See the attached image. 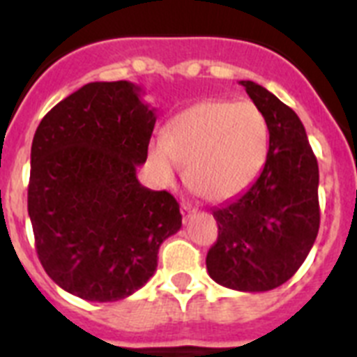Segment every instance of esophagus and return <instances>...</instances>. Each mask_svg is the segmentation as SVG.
<instances>
[{
	"mask_svg": "<svg viewBox=\"0 0 357 357\" xmlns=\"http://www.w3.org/2000/svg\"><path fill=\"white\" fill-rule=\"evenodd\" d=\"M181 213H182V218H184V222H185V220H190L193 215H197V209L191 208L190 204H182Z\"/></svg>",
	"mask_w": 357,
	"mask_h": 357,
	"instance_id": "34e87169",
	"label": "esophagus"
}]
</instances>
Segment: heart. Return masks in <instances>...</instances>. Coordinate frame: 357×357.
Listing matches in <instances>:
<instances>
[{
  "label": "heart",
  "mask_w": 357,
  "mask_h": 357,
  "mask_svg": "<svg viewBox=\"0 0 357 357\" xmlns=\"http://www.w3.org/2000/svg\"><path fill=\"white\" fill-rule=\"evenodd\" d=\"M269 126L255 102L202 100L169 121L166 137L149 144V162L162 182H173L188 162L195 193L213 202L248 190L267 160Z\"/></svg>",
  "instance_id": "b5f03b06"
}]
</instances>
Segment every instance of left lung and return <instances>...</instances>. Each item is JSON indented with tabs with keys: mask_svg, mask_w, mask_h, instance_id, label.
Instances as JSON below:
<instances>
[{
	"mask_svg": "<svg viewBox=\"0 0 357 357\" xmlns=\"http://www.w3.org/2000/svg\"><path fill=\"white\" fill-rule=\"evenodd\" d=\"M240 84L266 115L269 151L251 188L213 209L218 238L206 266L224 287L264 292L300 269L318 236L319 172L300 117L260 84Z\"/></svg>",
	"mask_w": 357,
	"mask_h": 357,
	"instance_id": "obj_1",
	"label": "left lung"
}]
</instances>
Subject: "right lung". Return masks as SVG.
Instances as JSON below:
<instances>
[{"label":"right lung","mask_w":357,"mask_h":357,"mask_svg":"<svg viewBox=\"0 0 357 357\" xmlns=\"http://www.w3.org/2000/svg\"><path fill=\"white\" fill-rule=\"evenodd\" d=\"M155 108L128 81L88 83L39 123L30 151L29 216L43 269L66 292L117 301L157 269L181 229L178 202L137 181Z\"/></svg>","instance_id":"1"}]
</instances>
